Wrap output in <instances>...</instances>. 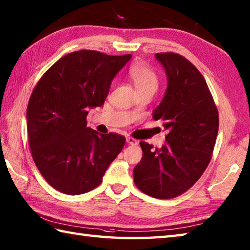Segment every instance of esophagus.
Returning a JSON list of instances; mask_svg holds the SVG:
<instances>
[{
  "label": "esophagus",
  "instance_id": "34e87169",
  "mask_svg": "<svg viewBox=\"0 0 250 250\" xmlns=\"http://www.w3.org/2000/svg\"><path fill=\"white\" fill-rule=\"evenodd\" d=\"M126 142L128 143V144H130V146H137V144L139 143V141L136 140L135 138H132V137H127L126 138Z\"/></svg>",
  "mask_w": 250,
  "mask_h": 250
}]
</instances>
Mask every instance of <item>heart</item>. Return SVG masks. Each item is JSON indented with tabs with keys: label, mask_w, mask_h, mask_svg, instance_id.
Instances as JSON below:
<instances>
[{
	"label": "heart",
	"mask_w": 250,
	"mask_h": 250,
	"mask_svg": "<svg viewBox=\"0 0 250 250\" xmlns=\"http://www.w3.org/2000/svg\"><path fill=\"white\" fill-rule=\"evenodd\" d=\"M128 75L131 81L134 82L138 92L146 90V88H156L157 87V76L154 73V70L148 67L147 65L143 63H135L132 64Z\"/></svg>",
	"instance_id": "b5f03b06"
}]
</instances>
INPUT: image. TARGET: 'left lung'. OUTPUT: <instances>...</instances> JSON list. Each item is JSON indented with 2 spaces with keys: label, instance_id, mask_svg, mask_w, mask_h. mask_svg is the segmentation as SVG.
Returning <instances> with one entry per match:
<instances>
[{
  "label": "left lung",
  "instance_id": "obj_1",
  "mask_svg": "<svg viewBox=\"0 0 250 250\" xmlns=\"http://www.w3.org/2000/svg\"><path fill=\"white\" fill-rule=\"evenodd\" d=\"M168 85L154 120L168 131L160 148L140 142L143 156L134 169L136 186L157 199L184 193L200 179L212 158L218 134V111L196 66L174 52L156 53Z\"/></svg>",
  "mask_w": 250,
  "mask_h": 250
}]
</instances>
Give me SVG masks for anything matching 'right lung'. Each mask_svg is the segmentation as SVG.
Returning a JSON list of instances; mask_svg holds the SVG:
<instances>
[{
	"label": "right lung",
	"mask_w": 250,
	"mask_h": 250,
	"mask_svg": "<svg viewBox=\"0 0 250 250\" xmlns=\"http://www.w3.org/2000/svg\"><path fill=\"white\" fill-rule=\"evenodd\" d=\"M131 54L79 50L55 62L32 92L26 109L32 157L50 185L66 195L97 187L125 144L114 132L86 126L88 108L104 104L116 74Z\"/></svg>",
	"instance_id": "right-lung-1"
}]
</instances>
